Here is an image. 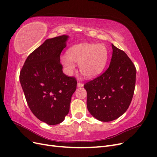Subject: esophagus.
<instances>
[{"label":"esophagus","mask_w":157,"mask_h":157,"mask_svg":"<svg viewBox=\"0 0 157 157\" xmlns=\"http://www.w3.org/2000/svg\"><path fill=\"white\" fill-rule=\"evenodd\" d=\"M77 86L78 87H82L83 86V84L81 82H78L77 83Z\"/></svg>","instance_id":"34e87169"}]
</instances>
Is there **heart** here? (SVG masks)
I'll return each mask as SVG.
<instances>
[{
  "label": "heart",
  "mask_w": 157,
  "mask_h": 157,
  "mask_svg": "<svg viewBox=\"0 0 157 157\" xmlns=\"http://www.w3.org/2000/svg\"><path fill=\"white\" fill-rule=\"evenodd\" d=\"M108 50L103 44L86 43L71 48L67 56L61 59V63L69 74L75 69L74 63L79 64V70L83 77L87 78L96 77L106 65Z\"/></svg>",
  "instance_id": "obj_1"
}]
</instances>
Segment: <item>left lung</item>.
<instances>
[{"mask_svg":"<svg viewBox=\"0 0 157 157\" xmlns=\"http://www.w3.org/2000/svg\"><path fill=\"white\" fill-rule=\"evenodd\" d=\"M113 54L105 72L84 85L87 108L102 122L117 119L129 107L136 86V69L125 52L112 44Z\"/></svg>","mask_w":157,"mask_h":157,"instance_id":"8db88e82","label":"left lung"}]
</instances>
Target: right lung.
Returning a JSON list of instances; mask_svg holds the SVG:
<instances>
[{"label":"right lung","instance_id":"1","mask_svg":"<svg viewBox=\"0 0 157 157\" xmlns=\"http://www.w3.org/2000/svg\"><path fill=\"white\" fill-rule=\"evenodd\" d=\"M68 36L47 39L29 55L20 80L27 105L38 119L49 125L63 122L69 111L77 79L63 73L60 55Z\"/></svg>","mask_w":157,"mask_h":157}]
</instances>
